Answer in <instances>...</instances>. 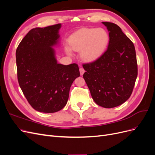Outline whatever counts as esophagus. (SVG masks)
Segmentation results:
<instances>
[{
	"label": "esophagus",
	"mask_w": 155,
	"mask_h": 155,
	"mask_svg": "<svg viewBox=\"0 0 155 155\" xmlns=\"http://www.w3.org/2000/svg\"><path fill=\"white\" fill-rule=\"evenodd\" d=\"M79 72H80L81 76H82V75L84 74V72H85V70H84V68H79Z\"/></svg>",
	"instance_id": "1"
}]
</instances>
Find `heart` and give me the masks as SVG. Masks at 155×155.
I'll use <instances>...</instances> for the list:
<instances>
[{
  "mask_svg": "<svg viewBox=\"0 0 155 155\" xmlns=\"http://www.w3.org/2000/svg\"><path fill=\"white\" fill-rule=\"evenodd\" d=\"M109 41V36L103 28H83L70 37L69 45L71 50L80 51L81 58L87 62L97 59L104 53ZM66 48L67 53L71 55V50Z\"/></svg>",
  "mask_w": 155,
  "mask_h": 155,
  "instance_id": "b5f03b06",
  "label": "heart"
}]
</instances>
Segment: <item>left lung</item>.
Segmentation results:
<instances>
[{"mask_svg": "<svg viewBox=\"0 0 155 155\" xmlns=\"http://www.w3.org/2000/svg\"><path fill=\"white\" fill-rule=\"evenodd\" d=\"M109 31L105 53L95 61L84 64L83 78L93 100L104 108L119 106L132 94L138 75L134 46L116 24L102 22Z\"/></svg>", "mask_w": 155, "mask_h": 155, "instance_id": "1", "label": "left lung"}]
</instances>
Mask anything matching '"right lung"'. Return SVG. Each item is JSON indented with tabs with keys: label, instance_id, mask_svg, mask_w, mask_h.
Here are the masks:
<instances>
[{
	"label": "right lung",
	"instance_id": "1",
	"mask_svg": "<svg viewBox=\"0 0 155 155\" xmlns=\"http://www.w3.org/2000/svg\"><path fill=\"white\" fill-rule=\"evenodd\" d=\"M58 24L31 30L16 50L18 81L30 105L53 113L67 105L73 81L79 77L78 65L58 63L54 46L60 41Z\"/></svg>",
	"mask_w": 155,
	"mask_h": 155
}]
</instances>
